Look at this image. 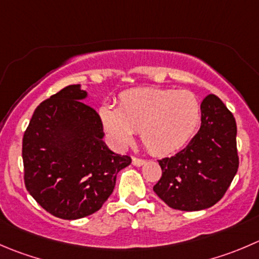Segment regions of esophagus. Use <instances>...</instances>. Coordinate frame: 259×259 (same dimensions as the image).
<instances>
[{
  "mask_svg": "<svg viewBox=\"0 0 259 259\" xmlns=\"http://www.w3.org/2000/svg\"><path fill=\"white\" fill-rule=\"evenodd\" d=\"M133 164L137 165V167H140V165H143L145 163L144 159H142V158H137V157H133Z\"/></svg>",
  "mask_w": 259,
  "mask_h": 259,
  "instance_id": "obj_1",
  "label": "esophagus"
}]
</instances>
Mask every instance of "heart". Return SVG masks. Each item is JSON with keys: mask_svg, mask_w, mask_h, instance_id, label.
<instances>
[{"mask_svg": "<svg viewBox=\"0 0 259 259\" xmlns=\"http://www.w3.org/2000/svg\"><path fill=\"white\" fill-rule=\"evenodd\" d=\"M105 132L117 147L127 144L134 132L148 152L165 155L192 138L201 121V104L193 92L169 89H133L121 92L117 109H100Z\"/></svg>", "mask_w": 259, "mask_h": 259, "instance_id": "obj_1", "label": "heart"}]
</instances>
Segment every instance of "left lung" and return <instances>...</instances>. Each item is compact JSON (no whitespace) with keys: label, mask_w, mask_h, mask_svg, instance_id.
Segmentation results:
<instances>
[{"label":"left lung","mask_w":259,"mask_h":259,"mask_svg":"<svg viewBox=\"0 0 259 259\" xmlns=\"http://www.w3.org/2000/svg\"><path fill=\"white\" fill-rule=\"evenodd\" d=\"M162 177L153 190L169 207L197 211L211 207L229 188L238 167L237 122L215 95L201 102V126L187 147L158 160Z\"/></svg>","instance_id":"left-lung-1"}]
</instances>
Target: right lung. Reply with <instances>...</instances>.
<instances>
[{
	"label": "right lung",
	"mask_w": 259,
	"mask_h": 259,
	"mask_svg": "<svg viewBox=\"0 0 259 259\" xmlns=\"http://www.w3.org/2000/svg\"><path fill=\"white\" fill-rule=\"evenodd\" d=\"M71 84L35 109L22 138L24 182L49 214L74 220L100 210L119 170L132 163L104 143L101 117Z\"/></svg>",
	"instance_id": "obj_1"
}]
</instances>
